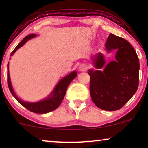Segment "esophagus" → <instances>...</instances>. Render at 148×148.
<instances>
[{"instance_id": "obj_1", "label": "esophagus", "mask_w": 148, "mask_h": 148, "mask_svg": "<svg viewBox=\"0 0 148 148\" xmlns=\"http://www.w3.org/2000/svg\"><path fill=\"white\" fill-rule=\"evenodd\" d=\"M87 69H88V66L86 64H81L79 66V70L82 71H85Z\"/></svg>"}]
</instances>
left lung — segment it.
I'll use <instances>...</instances> for the list:
<instances>
[{
	"mask_svg": "<svg viewBox=\"0 0 148 148\" xmlns=\"http://www.w3.org/2000/svg\"><path fill=\"white\" fill-rule=\"evenodd\" d=\"M108 52L117 50L114 61L105 66L102 54L92 57L94 66L103 71L89 70L92 100L98 108L114 111L122 108L137 92L139 61L133 46L124 38L110 34L105 44Z\"/></svg>",
	"mask_w": 148,
	"mask_h": 148,
	"instance_id": "1",
	"label": "left lung"
}]
</instances>
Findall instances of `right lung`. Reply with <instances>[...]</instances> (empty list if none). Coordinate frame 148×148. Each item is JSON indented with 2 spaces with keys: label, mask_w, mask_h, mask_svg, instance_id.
<instances>
[{
  "label": "right lung",
  "mask_w": 148,
  "mask_h": 148,
  "mask_svg": "<svg viewBox=\"0 0 148 148\" xmlns=\"http://www.w3.org/2000/svg\"><path fill=\"white\" fill-rule=\"evenodd\" d=\"M36 35L34 34H29L26 37L23 39V40L16 46L15 49L11 52V55L12 56L17 50L19 49L20 47H21L24 44L26 43V42L28 40L32 39L34 37H36ZM77 72L73 71L67 75L66 77H64L56 85L55 88L52 91L49 96L44 100L40 101L38 102H23L20 100V99L17 96L14 92L13 87H12L11 79H10L9 76V63L7 64V83L8 86H9V90L12 95L15 97V98L21 104L22 106H23L27 110L31 111L32 112L38 113V114H44V113H48L55 110L59 106V105L61 104L62 100H63L64 96H65L66 90L69 85L70 83L76 77Z\"/></svg>",
  "instance_id": "right-lung-1"
}]
</instances>
